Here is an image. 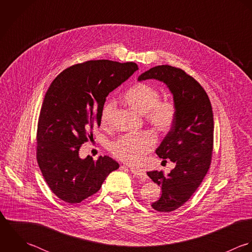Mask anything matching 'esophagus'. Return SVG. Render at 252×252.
I'll return each instance as SVG.
<instances>
[{"label": "esophagus", "mask_w": 252, "mask_h": 252, "mask_svg": "<svg viewBox=\"0 0 252 252\" xmlns=\"http://www.w3.org/2000/svg\"><path fill=\"white\" fill-rule=\"evenodd\" d=\"M129 169H130V171H131L134 175H136V176H138V177H141V178H143V179H145V178L147 177V175H146V173H145V172H142V171L137 170V169L132 168V167H130Z\"/></svg>", "instance_id": "obj_1"}]
</instances>
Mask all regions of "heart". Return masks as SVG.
<instances>
[{
    "instance_id": "1",
    "label": "heart",
    "mask_w": 252,
    "mask_h": 252,
    "mask_svg": "<svg viewBox=\"0 0 252 252\" xmlns=\"http://www.w3.org/2000/svg\"><path fill=\"white\" fill-rule=\"evenodd\" d=\"M124 101L136 112L143 114L144 120L159 133L168 132L177 119V104L172 99H160L159 91L151 85L140 83L131 87L125 94ZM116 111L113 101L105 103L101 110V125L111 126ZM156 143L149 131L125 134L110 144V151L118 158L129 164L141 161Z\"/></svg>"
}]
</instances>
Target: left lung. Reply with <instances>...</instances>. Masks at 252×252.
<instances>
[{
	"label": "left lung",
	"instance_id": "obj_1",
	"mask_svg": "<svg viewBox=\"0 0 252 252\" xmlns=\"http://www.w3.org/2000/svg\"><path fill=\"white\" fill-rule=\"evenodd\" d=\"M156 79L167 85L177 104L175 125L164 137L156 154L169 158L176 166L168 173L147 172L161 187V196L152 203L159 212H171L188 201L206 175L213 150V112L201 84L184 70L158 65L141 74L138 81Z\"/></svg>",
	"mask_w": 252,
	"mask_h": 252
}]
</instances>
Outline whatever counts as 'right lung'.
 <instances>
[{
  "label": "right lung",
  "instance_id": "1",
  "mask_svg": "<svg viewBox=\"0 0 252 252\" xmlns=\"http://www.w3.org/2000/svg\"><path fill=\"white\" fill-rule=\"evenodd\" d=\"M137 69L134 62L89 60L70 66L52 81L39 115L36 157L47 184L60 200L80 203L97 193L119 168L107 156L82 159L79 150L100 126L108 94Z\"/></svg>",
  "mask_w": 252,
  "mask_h": 252
}]
</instances>
